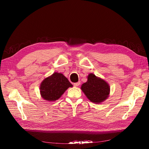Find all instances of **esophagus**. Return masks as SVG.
<instances>
[{"label":"esophagus","instance_id":"obj_1","mask_svg":"<svg viewBox=\"0 0 149 149\" xmlns=\"http://www.w3.org/2000/svg\"><path fill=\"white\" fill-rule=\"evenodd\" d=\"M80 84V82H77V83H74V86L75 87H77V86H78Z\"/></svg>","mask_w":149,"mask_h":149}]
</instances>
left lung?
<instances>
[{
  "label": "left lung",
  "instance_id": "left-lung-1",
  "mask_svg": "<svg viewBox=\"0 0 149 149\" xmlns=\"http://www.w3.org/2000/svg\"><path fill=\"white\" fill-rule=\"evenodd\" d=\"M81 89L89 101L97 104L104 101L110 93L109 84L93 73L88 75V81L81 85Z\"/></svg>",
  "mask_w": 149,
  "mask_h": 149
}]
</instances>
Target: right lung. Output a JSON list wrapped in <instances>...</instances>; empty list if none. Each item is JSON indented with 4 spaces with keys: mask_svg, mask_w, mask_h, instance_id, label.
<instances>
[{
    "mask_svg": "<svg viewBox=\"0 0 149 149\" xmlns=\"http://www.w3.org/2000/svg\"><path fill=\"white\" fill-rule=\"evenodd\" d=\"M70 87H73V85L68 79L63 74L55 72L42 82L40 86V94L45 100L55 101Z\"/></svg>",
    "mask_w": 149,
    "mask_h": 149,
    "instance_id": "obj_1",
    "label": "right lung"
}]
</instances>
